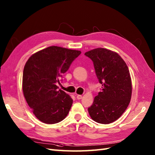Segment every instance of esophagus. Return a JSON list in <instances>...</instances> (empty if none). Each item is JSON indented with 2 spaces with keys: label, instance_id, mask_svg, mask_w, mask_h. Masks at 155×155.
Instances as JSON below:
<instances>
[{
  "label": "esophagus",
  "instance_id": "34e87169",
  "mask_svg": "<svg viewBox=\"0 0 155 155\" xmlns=\"http://www.w3.org/2000/svg\"><path fill=\"white\" fill-rule=\"evenodd\" d=\"M82 97H83V96H82V95H81V94H78L77 96V99H78V100L81 99Z\"/></svg>",
  "mask_w": 155,
  "mask_h": 155
}]
</instances>
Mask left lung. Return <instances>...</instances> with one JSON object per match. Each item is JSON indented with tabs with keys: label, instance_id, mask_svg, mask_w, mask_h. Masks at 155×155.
<instances>
[{
	"label": "left lung",
	"instance_id": "left-lung-1",
	"mask_svg": "<svg viewBox=\"0 0 155 155\" xmlns=\"http://www.w3.org/2000/svg\"><path fill=\"white\" fill-rule=\"evenodd\" d=\"M93 62L102 91L88 108L92 119L101 124L117 120L130 103L132 83L127 64L119 54L104 48L85 52Z\"/></svg>",
	"mask_w": 155,
	"mask_h": 155
}]
</instances>
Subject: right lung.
Returning <instances> with one entry per match:
<instances>
[{
  "label": "right lung",
  "instance_id": "right-lung-1",
  "mask_svg": "<svg viewBox=\"0 0 155 155\" xmlns=\"http://www.w3.org/2000/svg\"><path fill=\"white\" fill-rule=\"evenodd\" d=\"M81 53L52 46L32 54L25 65L22 91L32 113L46 124L62 121L70 110L72 99L57 84L71 63Z\"/></svg>",
  "mask_w": 155,
  "mask_h": 155
}]
</instances>
